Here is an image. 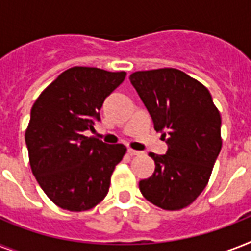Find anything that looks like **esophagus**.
<instances>
[{"mask_svg": "<svg viewBox=\"0 0 251 251\" xmlns=\"http://www.w3.org/2000/svg\"><path fill=\"white\" fill-rule=\"evenodd\" d=\"M127 153H129L130 156H138V155H141L139 151H135V150H131V149H127Z\"/></svg>", "mask_w": 251, "mask_h": 251, "instance_id": "34e87169", "label": "esophagus"}]
</instances>
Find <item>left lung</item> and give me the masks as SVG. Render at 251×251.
<instances>
[{"label": "left lung", "mask_w": 251, "mask_h": 251, "mask_svg": "<svg viewBox=\"0 0 251 251\" xmlns=\"http://www.w3.org/2000/svg\"><path fill=\"white\" fill-rule=\"evenodd\" d=\"M130 83L168 146L164 155L149 153L155 171L139 181V190L163 210H181L210 179L222 150L220 113L210 91L177 69L133 73Z\"/></svg>", "instance_id": "1"}]
</instances>
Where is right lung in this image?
I'll return each mask as SVG.
<instances>
[{
  "instance_id": "1",
  "label": "right lung",
  "mask_w": 251,
  "mask_h": 251,
  "mask_svg": "<svg viewBox=\"0 0 251 251\" xmlns=\"http://www.w3.org/2000/svg\"><path fill=\"white\" fill-rule=\"evenodd\" d=\"M125 76V72L75 66L58 75L33 104L25 131L29 165L45 194L64 210H90L108 194L126 147L83 133L94 130L102 102Z\"/></svg>"
}]
</instances>
